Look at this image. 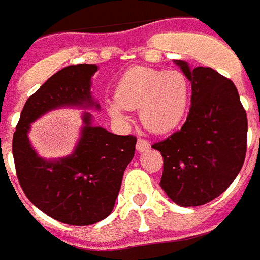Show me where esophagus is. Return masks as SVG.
Wrapping results in <instances>:
<instances>
[{
    "mask_svg": "<svg viewBox=\"0 0 260 260\" xmlns=\"http://www.w3.org/2000/svg\"><path fill=\"white\" fill-rule=\"evenodd\" d=\"M149 147H150V143H149V141L143 140V138H140V140L137 141V150L138 151H146L149 150Z\"/></svg>",
    "mask_w": 260,
    "mask_h": 260,
    "instance_id": "1",
    "label": "esophagus"
}]
</instances>
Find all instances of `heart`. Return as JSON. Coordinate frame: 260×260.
<instances>
[{
	"label": "heart",
	"mask_w": 260,
	"mask_h": 260,
	"mask_svg": "<svg viewBox=\"0 0 260 260\" xmlns=\"http://www.w3.org/2000/svg\"><path fill=\"white\" fill-rule=\"evenodd\" d=\"M114 96L115 101L107 102L111 117L124 119L123 109H140L143 126L164 134L181 122L188 106L189 84L181 72L138 66L124 72Z\"/></svg>",
	"instance_id": "1"
}]
</instances>
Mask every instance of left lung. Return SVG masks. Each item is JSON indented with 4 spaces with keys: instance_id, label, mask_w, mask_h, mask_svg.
Returning a JSON list of instances; mask_svg holds the SVG:
<instances>
[{
    "instance_id": "1",
    "label": "left lung",
    "mask_w": 260,
    "mask_h": 260,
    "mask_svg": "<svg viewBox=\"0 0 260 260\" xmlns=\"http://www.w3.org/2000/svg\"><path fill=\"white\" fill-rule=\"evenodd\" d=\"M174 63L192 84V105L182 127L151 147L164 158V192L181 207H197L225 192L242 169L247 114L230 79L211 67Z\"/></svg>"
}]
</instances>
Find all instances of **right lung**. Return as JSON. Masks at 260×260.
Listing matches in <instances>:
<instances>
[{"label":"right lung","mask_w":260,"mask_h":260,"mask_svg":"<svg viewBox=\"0 0 260 260\" xmlns=\"http://www.w3.org/2000/svg\"><path fill=\"white\" fill-rule=\"evenodd\" d=\"M95 64L68 66L52 75L28 98L13 136V158L25 196L52 219L70 225H90L113 212L137 138L117 136L92 124L83 113L80 140L72 154L44 159L30 145V123L60 107L101 109L91 95Z\"/></svg>","instance_id":"add662e5"}]
</instances>
